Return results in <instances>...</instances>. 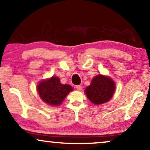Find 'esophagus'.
I'll list each match as a JSON object with an SVG mask.
<instances>
[{"label": "esophagus", "mask_w": 150, "mask_h": 150, "mask_svg": "<svg viewBox=\"0 0 150 150\" xmlns=\"http://www.w3.org/2000/svg\"><path fill=\"white\" fill-rule=\"evenodd\" d=\"M75 87H76V89L77 90H79V91H81V90L82 89V86L81 85H76Z\"/></svg>", "instance_id": "1"}]
</instances>
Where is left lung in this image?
Segmentation results:
<instances>
[{
	"label": "left lung",
	"instance_id": "1",
	"mask_svg": "<svg viewBox=\"0 0 150 150\" xmlns=\"http://www.w3.org/2000/svg\"><path fill=\"white\" fill-rule=\"evenodd\" d=\"M115 90V84L110 77L102 74L97 75L92 79L91 85L85 90L90 101L98 105L107 102L111 99Z\"/></svg>",
	"mask_w": 150,
	"mask_h": 150
}]
</instances>
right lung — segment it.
Masks as SVG:
<instances>
[{
	"instance_id": "add662e5",
	"label": "right lung",
	"mask_w": 150,
	"mask_h": 150,
	"mask_svg": "<svg viewBox=\"0 0 150 150\" xmlns=\"http://www.w3.org/2000/svg\"><path fill=\"white\" fill-rule=\"evenodd\" d=\"M39 96L45 103L57 106L62 103L63 100L73 88L69 85L61 83L59 77L52 76L40 81L37 86Z\"/></svg>"
}]
</instances>
